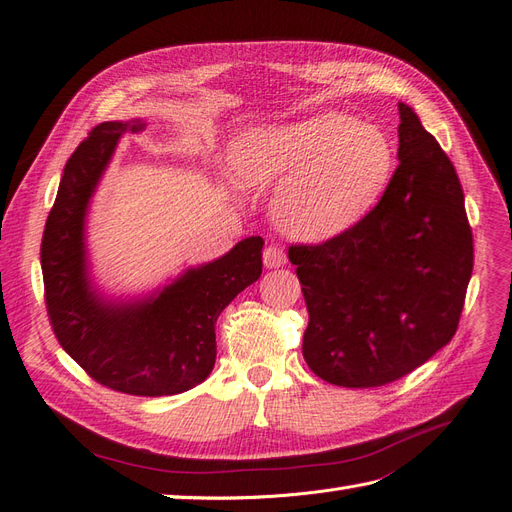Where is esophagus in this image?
Returning <instances> with one entry per match:
<instances>
[{"label": "esophagus", "instance_id": "esophagus-1", "mask_svg": "<svg viewBox=\"0 0 512 512\" xmlns=\"http://www.w3.org/2000/svg\"><path fill=\"white\" fill-rule=\"evenodd\" d=\"M262 260H265V267L280 269V267L286 265V252L282 250L280 245L271 243L269 247H265V252H262Z\"/></svg>", "mask_w": 512, "mask_h": 512}]
</instances>
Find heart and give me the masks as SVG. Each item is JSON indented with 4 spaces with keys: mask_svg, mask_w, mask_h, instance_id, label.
I'll return each instance as SVG.
<instances>
[{
    "mask_svg": "<svg viewBox=\"0 0 512 512\" xmlns=\"http://www.w3.org/2000/svg\"><path fill=\"white\" fill-rule=\"evenodd\" d=\"M395 164L391 138L344 113L241 134L232 170L243 188H277L273 218L290 237L329 239L374 207Z\"/></svg>",
    "mask_w": 512,
    "mask_h": 512,
    "instance_id": "b5f03b06",
    "label": "heart"
}]
</instances>
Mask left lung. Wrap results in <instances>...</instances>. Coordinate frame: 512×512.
<instances>
[{
    "instance_id": "8db88e82",
    "label": "left lung",
    "mask_w": 512,
    "mask_h": 512,
    "mask_svg": "<svg viewBox=\"0 0 512 512\" xmlns=\"http://www.w3.org/2000/svg\"><path fill=\"white\" fill-rule=\"evenodd\" d=\"M399 119V166L378 205L327 241L288 247L309 314L305 363L348 389L404 378L451 342L474 267L453 162L408 104Z\"/></svg>"
}]
</instances>
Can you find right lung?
Masks as SVG:
<instances>
[{"label":"right lung","instance_id":"1","mask_svg":"<svg viewBox=\"0 0 512 512\" xmlns=\"http://www.w3.org/2000/svg\"><path fill=\"white\" fill-rule=\"evenodd\" d=\"M143 121H104L66 162L46 218L40 262L53 333L91 380L106 389L162 397L194 389L215 365V322L262 273V241L250 237L158 297L108 303L91 288L85 265V211L119 136Z\"/></svg>","mask_w":512,"mask_h":512}]
</instances>
